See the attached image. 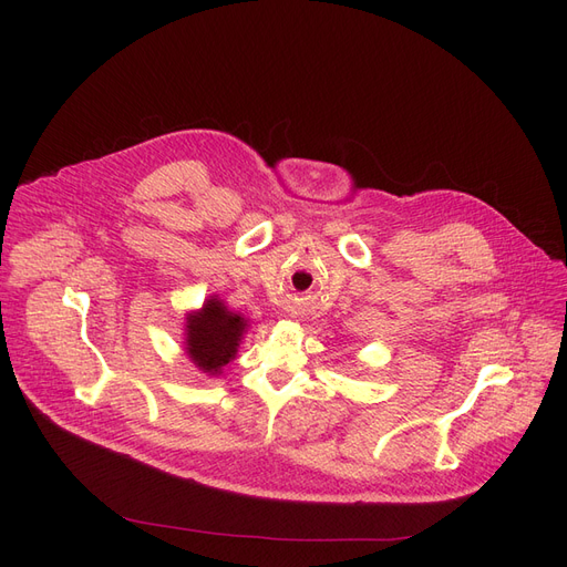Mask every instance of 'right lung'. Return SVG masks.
<instances>
[{"mask_svg":"<svg viewBox=\"0 0 567 567\" xmlns=\"http://www.w3.org/2000/svg\"><path fill=\"white\" fill-rule=\"evenodd\" d=\"M246 326L241 315L229 312L218 299H208L186 323V351L190 361L204 372L218 374L236 355Z\"/></svg>","mask_w":567,"mask_h":567,"instance_id":"1","label":"right lung"}]
</instances>
